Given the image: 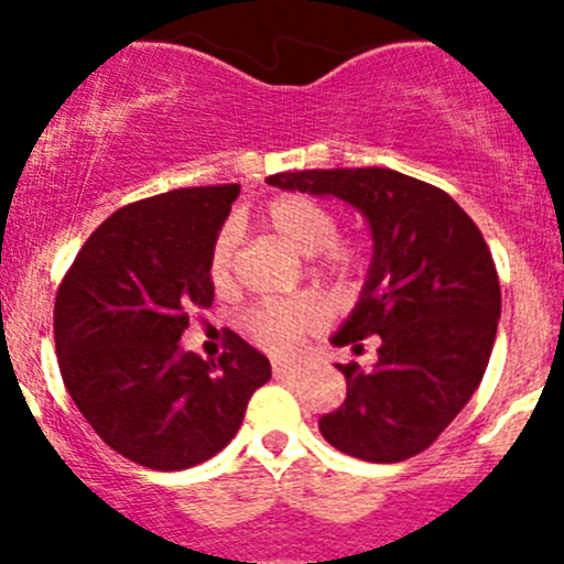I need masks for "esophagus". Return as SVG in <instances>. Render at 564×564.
<instances>
[{"label": "esophagus", "instance_id": "1", "mask_svg": "<svg viewBox=\"0 0 564 564\" xmlns=\"http://www.w3.org/2000/svg\"><path fill=\"white\" fill-rule=\"evenodd\" d=\"M272 373H275V379H294L303 373V368L294 366V362H272Z\"/></svg>", "mask_w": 564, "mask_h": 564}]
</instances>
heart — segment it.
I'll list each match as a JSON object with an SVG mask.
<instances>
[{
  "label": "heart",
  "mask_w": 564,
  "mask_h": 564,
  "mask_svg": "<svg viewBox=\"0 0 564 564\" xmlns=\"http://www.w3.org/2000/svg\"><path fill=\"white\" fill-rule=\"evenodd\" d=\"M267 226L272 235L303 259L324 256V270L340 272L349 267V253L335 246L338 218L329 207L308 196H281L267 209ZM240 240V226L226 224L209 250V281L215 289H229L235 278V253ZM322 308L314 300H286L267 303L246 316V333L261 349L272 355H292L300 340L322 324Z\"/></svg>",
  "instance_id": "1"
}]
</instances>
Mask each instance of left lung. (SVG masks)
Listing matches in <instances>:
<instances>
[{
    "instance_id": "8db88e82",
    "label": "left lung",
    "mask_w": 564,
    "mask_h": 564,
    "mask_svg": "<svg viewBox=\"0 0 564 564\" xmlns=\"http://www.w3.org/2000/svg\"><path fill=\"white\" fill-rule=\"evenodd\" d=\"M267 185L340 198L371 231L360 300L329 340L360 355L377 335L379 357L335 362L346 401L318 431L373 464L417 456L475 395L497 338L502 292L480 229L445 191L392 169H311Z\"/></svg>"
}]
</instances>
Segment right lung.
<instances>
[{
  "instance_id": "1",
  "label": "right lung",
  "mask_w": 564,
  "mask_h": 564,
  "mask_svg": "<svg viewBox=\"0 0 564 564\" xmlns=\"http://www.w3.org/2000/svg\"><path fill=\"white\" fill-rule=\"evenodd\" d=\"M237 193L180 187L117 209L56 292V357L73 403L111 451L150 469H187L224 451L272 377L235 333L218 362L180 346L187 314L213 305L209 250Z\"/></svg>"
}]
</instances>
